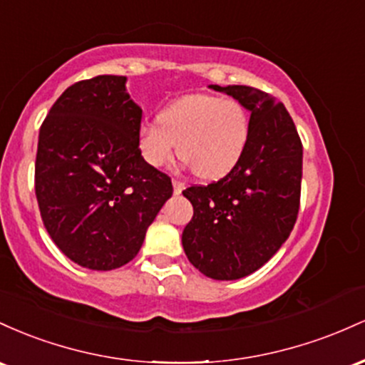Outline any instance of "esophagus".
<instances>
[{"label": "esophagus", "instance_id": "34e87169", "mask_svg": "<svg viewBox=\"0 0 365 365\" xmlns=\"http://www.w3.org/2000/svg\"><path fill=\"white\" fill-rule=\"evenodd\" d=\"M172 186H174V193H175V195L182 193V190H184V184H182L181 181H178V179H172Z\"/></svg>", "mask_w": 365, "mask_h": 365}]
</instances>
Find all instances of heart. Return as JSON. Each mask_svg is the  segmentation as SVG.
I'll use <instances>...</instances> for the list:
<instances>
[{"label": "heart", "mask_w": 365, "mask_h": 365, "mask_svg": "<svg viewBox=\"0 0 365 365\" xmlns=\"http://www.w3.org/2000/svg\"><path fill=\"white\" fill-rule=\"evenodd\" d=\"M252 122L243 103L212 94H187L167 105L157 122H143L138 130L141 157L162 167L179 157L205 181L229 174L247 151Z\"/></svg>", "instance_id": "b5f03b06"}]
</instances>
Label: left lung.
I'll return each instance as SVG.
<instances>
[{"label":"left lung","instance_id":"obj_1","mask_svg":"<svg viewBox=\"0 0 365 365\" xmlns=\"http://www.w3.org/2000/svg\"><path fill=\"white\" fill-rule=\"evenodd\" d=\"M208 88L245 105L252 133L226 178L182 191L193 205L182 248L203 276L232 281L260 269L288 240L300 207L304 148L288 110L271 94L250 86Z\"/></svg>","mask_w":365,"mask_h":365}]
</instances>
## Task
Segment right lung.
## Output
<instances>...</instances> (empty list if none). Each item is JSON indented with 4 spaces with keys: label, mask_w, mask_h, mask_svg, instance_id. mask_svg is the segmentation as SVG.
<instances>
[{
    "label": "right lung",
    "mask_w": 365,
    "mask_h": 365,
    "mask_svg": "<svg viewBox=\"0 0 365 365\" xmlns=\"http://www.w3.org/2000/svg\"><path fill=\"white\" fill-rule=\"evenodd\" d=\"M128 77L65 89L39 129L36 198L48 235L81 267L112 271L138 255L172 196L170 178L141 157L143 110Z\"/></svg>",
    "instance_id": "right-lung-1"
}]
</instances>
